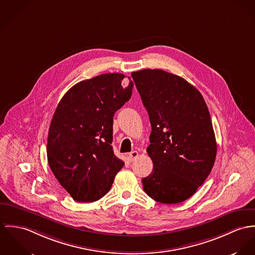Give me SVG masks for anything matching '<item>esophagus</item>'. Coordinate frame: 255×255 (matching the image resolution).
<instances>
[{"mask_svg":"<svg viewBox=\"0 0 255 255\" xmlns=\"http://www.w3.org/2000/svg\"><path fill=\"white\" fill-rule=\"evenodd\" d=\"M138 156H139V152L136 151V150H134V151H132V152H130V153L128 154V159L132 162V161L136 160Z\"/></svg>","mask_w":255,"mask_h":255,"instance_id":"1","label":"esophagus"}]
</instances>
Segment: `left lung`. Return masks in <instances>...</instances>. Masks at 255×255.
<instances>
[{
	"mask_svg": "<svg viewBox=\"0 0 255 255\" xmlns=\"http://www.w3.org/2000/svg\"><path fill=\"white\" fill-rule=\"evenodd\" d=\"M132 77L151 125L146 151L153 170L141 180L143 191L161 203L182 202L197 192L215 162L207 106L196 87L178 75L143 69Z\"/></svg>",
	"mask_w": 255,
	"mask_h": 255,
	"instance_id": "left-lung-1",
	"label": "left lung"
}]
</instances>
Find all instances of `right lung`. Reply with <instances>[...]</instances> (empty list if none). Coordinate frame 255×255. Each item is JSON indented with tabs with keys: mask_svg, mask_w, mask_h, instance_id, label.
Wrapping results in <instances>:
<instances>
[{
	"mask_svg": "<svg viewBox=\"0 0 255 255\" xmlns=\"http://www.w3.org/2000/svg\"><path fill=\"white\" fill-rule=\"evenodd\" d=\"M125 75L106 73L81 81L60 100L47 143L50 168L78 202H93L111 190L124 162L113 149L114 115L132 96Z\"/></svg>",
	"mask_w": 255,
	"mask_h": 255,
	"instance_id": "right-lung-1",
	"label": "right lung"
}]
</instances>
